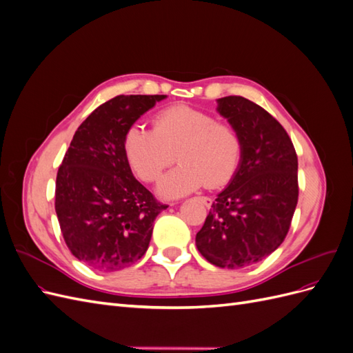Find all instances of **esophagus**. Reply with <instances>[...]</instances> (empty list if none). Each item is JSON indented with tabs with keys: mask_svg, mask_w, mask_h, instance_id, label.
<instances>
[{
	"mask_svg": "<svg viewBox=\"0 0 353 353\" xmlns=\"http://www.w3.org/2000/svg\"><path fill=\"white\" fill-rule=\"evenodd\" d=\"M197 199H199V201L201 203L203 206H206V208H210V206H212V199H210V197L201 196V197H197Z\"/></svg>",
	"mask_w": 353,
	"mask_h": 353,
	"instance_id": "34e87169",
	"label": "esophagus"
}]
</instances>
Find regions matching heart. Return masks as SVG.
Listing matches in <instances>:
<instances>
[{"mask_svg": "<svg viewBox=\"0 0 353 353\" xmlns=\"http://www.w3.org/2000/svg\"><path fill=\"white\" fill-rule=\"evenodd\" d=\"M123 153L131 169L145 183H153L179 160L157 185L165 199L187 196L203 185H225L236 175L243 157V140L230 123L185 104L160 110L153 131L140 125L128 128Z\"/></svg>", "mask_w": 353, "mask_h": 353, "instance_id": "b5f03b06", "label": "heart"}]
</instances>
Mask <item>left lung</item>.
<instances>
[{
    "mask_svg": "<svg viewBox=\"0 0 353 353\" xmlns=\"http://www.w3.org/2000/svg\"><path fill=\"white\" fill-rule=\"evenodd\" d=\"M218 113L239 131L243 157L197 232L199 252L219 268L265 259L284 241L297 205V156L281 123L256 103L230 95Z\"/></svg>",
    "mask_w": 353,
    "mask_h": 353,
    "instance_id": "8db88e82",
    "label": "left lung"
}]
</instances>
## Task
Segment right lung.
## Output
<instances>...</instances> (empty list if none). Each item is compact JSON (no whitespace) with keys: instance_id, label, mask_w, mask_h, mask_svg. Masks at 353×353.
<instances>
[{"instance_id":"obj_1","label":"right lung","mask_w":353,"mask_h":353,"mask_svg":"<svg viewBox=\"0 0 353 353\" xmlns=\"http://www.w3.org/2000/svg\"><path fill=\"white\" fill-rule=\"evenodd\" d=\"M166 95H117L78 131L59 168L56 213L69 250L94 270L131 266L148 249L153 222L168 206L134 178L123 153L128 128Z\"/></svg>"}]
</instances>
